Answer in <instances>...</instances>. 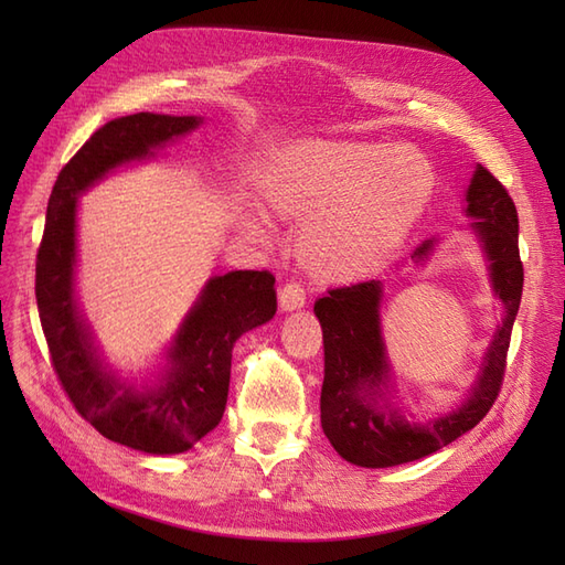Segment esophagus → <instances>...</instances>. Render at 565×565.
I'll list each match as a JSON object with an SVG mask.
<instances>
[{
    "label": "esophagus",
    "instance_id": "obj_1",
    "mask_svg": "<svg viewBox=\"0 0 565 565\" xmlns=\"http://www.w3.org/2000/svg\"><path fill=\"white\" fill-rule=\"evenodd\" d=\"M278 301H280V309L282 311H297L306 303V289L301 282L297 280H289L280 287L278 292Z\"/></svg>",
    "mask_w": 565,
    "mask_h": 565
}]
</instances>
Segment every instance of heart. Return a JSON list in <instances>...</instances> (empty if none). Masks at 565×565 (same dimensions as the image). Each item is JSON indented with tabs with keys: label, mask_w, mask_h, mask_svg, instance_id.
<instances>
[{
	"label": "heart",
	"mask_w": 565,
	"mask_h": 565,
	"mask_svg": "<svg viewBox=\"0 0 565 565\" xmlns=\"http://www.w3.org/2000/svg\"><path fill=\"white\" fill-rule=\"evenodd\" d=\"M266 207L306 218L301 259L320 276L361 273L396 249L434 193L431 164L409 146L311 141L285 150L262 174ZM247 228L266 231L262 216Z\"/></svg>",
	"instance_id": "heart-1"
}]
</instances>
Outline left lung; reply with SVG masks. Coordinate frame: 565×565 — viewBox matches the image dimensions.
<instances>
[{
	"label": "left lung",
	"instance_id": "left-lung-1",
	"mask_svg": "<svg viewBox=\"0 0 565 565\" xmlns=\"http://www.w3.org/2000/svg\"><path fill=\"white\" fill-rule=\"evenodd\" d=\"M467 214L476 218L471 228L483 243L492 289L504 303V318L467 401L452 413L429 424H409L396 407L386 405L382 388L388 380V363L380 330V280L328 289L313 306L324 347L320 424L332 448L351 465L384 469L431 455L473 429L500 396L511 328L523 292V264L516 204L481 164L469 183ZM431 247L434 241H426L415 249L413 259L424 262Z\"/></svg>",
	"mask_w": 565,
	"mask_h": 565
}]
</instances>
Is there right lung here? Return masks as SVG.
<instances>
[{
	"label": "right lung",
	"instance_id": "add662e5",
	"mask_svg": "<svg viewBox=\"0 0 565 565\" xmlns=\"http://www.w3.org/2000/svg\"><path fill=\"white\" fill-rule=\"evenodd\" d=\"M200 122L193 115L136 113L100 127L61 169L38 249L35 297L63 391L100 436L148 455L185 452L224 417L233 344L276 316V278L268 270L212 278L177 332L160 382L143 391L119 382L100 361L75 301L77 195L110 169L152 158Z\"/></svg>",
	"mask_w": 565,
	"mask_h": 565
}]
</instances>
